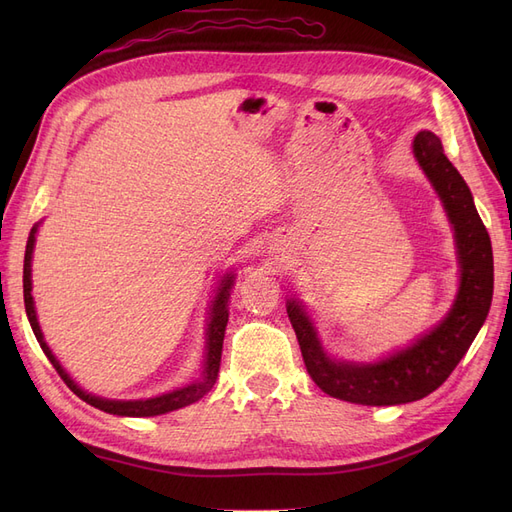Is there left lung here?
<instances>
[{
	"mask_svg": "<svg viewBox=\"0 0 512 512\" xmlns=\"http://www.w3.org/2000/svg\"><path fill=\"white\" fill-rule=\"evenodd\" d=\"M412 153L436 190L453 228L459 288L446 316L404 348L378 361L335 359L322 346L316 322L299 299L286 301L307 374L320 389L361 406H399L423 399L451 376L483 327L493 299V252L489 232L459 170L448 162L440 138L423 130L414 136Z\"/></svg>",
	"mask_w": 512,
	"mask_h": 512,
	"instance_id": "8db88e82",
	"label": "left lung"
}]
</instances>
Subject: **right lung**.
Wrapping results in <instances>:
<instances>
[{
  "instance_id": "right-lung-1",
  "label": "right lung",
  "mask_w": 512,
  "mask_h": 512,
  "mask_svg": "<svg viewBox=\"0 0 512 512\" xmlns=\"http://www.w3.org/2000/svg\"><path fill=\"white\" fill-rule=\"evenodd\" d=\"M40 224H42V220L38 224H34L32 232H29L27 247H25V262H23L25 312H27V320H29V324H32V331L38 339L42 352L46 354V359L53 363V367L57 369V374L64 378V382L70 386V391L76 397H81L83 401H87L89 406H94L102 412L117 414V416H136V418L173 412V410H179V408L194 404V401H198L200 397H205L211 391V386L215 384V378H218V371H220L224 331H226V324H228V299H230L232 284H235V271H228L222 277L218 292H215V297L211 301L207 327H205V363H203V371H200V376L194 382L181 386V389L168 391V393H162V395H156V397H147V399H106V397H98L94 393H87L85 389H81V386L70 378L68 371L61 367V363L57 361V356L53 354L49 344L44 342V335H42V329H40L38 316H36V303H34V297H32V258H34L36 235H38Z\"/></svg>"
}]
</instances>
